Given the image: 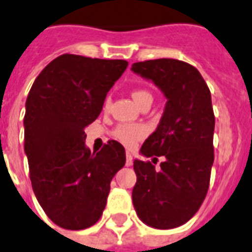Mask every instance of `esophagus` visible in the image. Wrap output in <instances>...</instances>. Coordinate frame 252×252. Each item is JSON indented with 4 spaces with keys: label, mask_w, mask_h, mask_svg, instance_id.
I'll list each match as a JSON object with an SVG mask.
<instances>
[{
    "label": "esophagus",
    "mask_w": 252,
    "mask_h": 252,
    "mask_svg": "<svg viewBox=\"0 0 252 252\" xmlns=\"http://www.w3.org/2000/svg\"><path fill=\"white\" fill-rule=\"evenodd\" d=\"M132 163H133L132 155L129 154V152H126V167H131Z\"/></svg>",
    "instance_id": "obj_1"
}]
</instances>
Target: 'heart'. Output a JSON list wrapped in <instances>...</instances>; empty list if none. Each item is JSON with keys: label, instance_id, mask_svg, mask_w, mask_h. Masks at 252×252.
<instances>
[{"label": "heart", "instance_id": "heart-1", "mask_svg": "<svg viewBox=\"0 0 252 252\" xmlns=\"http://www.w3.org/2000/svg\"><path fill=\"white\" fill-rule=\"evenodd\" d=\"M132 98L139 105L145 98H152V94L144 89H136L132 92ZM109 105V100L105 101V107ZM148 133V128L144 124H120L113 131V137L126 148H133L137 143L143 140Z\"/></svg>", "mask_w": 252, "mask_h": 252}]
</instances>
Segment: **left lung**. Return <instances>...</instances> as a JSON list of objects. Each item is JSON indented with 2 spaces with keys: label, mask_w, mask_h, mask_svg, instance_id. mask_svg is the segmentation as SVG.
I'll return each instance as SVG.
<instances>
[{
  "label": "left lung",
  "mask_w": 252,
  "mask_h": 252,
  "mask_svg": "<svg viewBox=\"0 0 252 252\" xmlns=\"http://www.w3.org/2000/svg\"><path fill=\"white\" fill-rule=\"evenodd\" d=\"M131 69L167 98L159 126L140 150L147 158L164 160L159 169L151 161H133L137 180L132 202L143 223L169 230L189 220L208 191L215 128L211 93L199 70L184 61L148 60Z\"/></svg>",
  "instance_id": "8db88e82"
}]
</instances>
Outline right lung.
I'll return each instance as SVG.
<instances>
[{
	"instance_id": "add662e5",
	"label": "right lung",
	"mask_w": 252,
	"mask_h": 252,
	"mask_svg": "<svg viewBox=\"0 0 252 252\" xmlns=\"http://www.w3.org/2000/svg\"><path fill=\"white\" fill-rule=\"evenodd\" d=\"M128 66L126 60L59 56L42 69L24 117L29 175L50 220L84 230L100 219L126 150L109 140L97 154L85 145V126L97 119L107 93Z\"/></svg>"
}]
</instances>
